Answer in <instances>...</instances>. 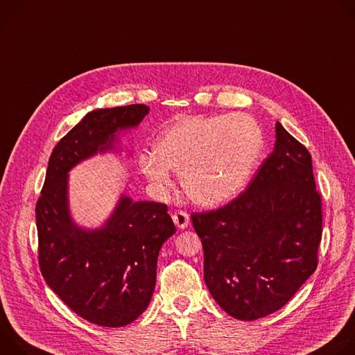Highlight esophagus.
I'll list each match as a JSON object with an SVG mask.
<instances>
[{"label": "esophagus", "mask_w": 355, "mask_h": 355, "mask_svg": "<svg viewBox=\"0 0 355 355\" xmlns=\"http://www.w3.org/2000/svg\"><path fill=\"white\" fill-rule=\"evenodd\" d=\"M172 218H173V223L176 224V227L180 228V230H184V228L189 225V223H190L189 214H187L186 211H183V210H178V211L172 216Z\"/></svg>", "instance_id": "obj_1"}]
</instances>
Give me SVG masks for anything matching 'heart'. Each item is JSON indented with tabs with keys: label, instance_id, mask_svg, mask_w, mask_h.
Returning <instances> with one entry per match:
<instances>
[{
	"label": "heart",
	"instance_id": "obj_1",
	"mask_svg": "<svg viewBox=\"0 0 355 355\" xmlns=\"http://www.w3.org/2000/svg\"><path fill=\"white\" fill-rule=\"evenodd\" d=\"M265 148V137L254 116H193L157 137L152 155H142L139 169L157 191L172 187L169 171L180 173L189 198L205 207L234 199L250 182Z\"/></svg>",
	"mask_w": 355,
	"mask_h": 355
}]
</instances>
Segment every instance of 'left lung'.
Segmentation results:
<instances>
[{"label": "left lung", "instance_id": "obj_1", "mask_svg": "<svg viewBox=\"0 0 355 355\" xmlns=\"http://www.w3.org/2000/svg\"><path fill=\"white\" fill-rule=\"evenodd\" d=\"M191 221L220 307L244 322L279 310L318 268L322 200L309 150L277 123L273 152L248 189Z\"/></svg>", "mask_w": 355, "mask_h": 355}]
</instances>
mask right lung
I'll return each mask as SVG.
<instances>
[{
    "mask_svg": "<svg viewBox=\"0 0 355 355\" xmlns=\"http://www.w3.org/2000/svg\"><path fill=\"white\" fill-rule=\"evenodd\" d=\"M148 112L144 104L87 112L52 150L36 203L39 265L48 286L78 316L103 327L127 326L145 311L157 255L176 227L166 205L134 202L124 193L103 225L80 227L70 213L69 172L97 153H123L120 135Z\"/></svg>",
    "mask_w": 355,
    "mask_h": 355,
    "instance_id": "right-lung-1",
    "label": "right lung"
}]
</instances>
